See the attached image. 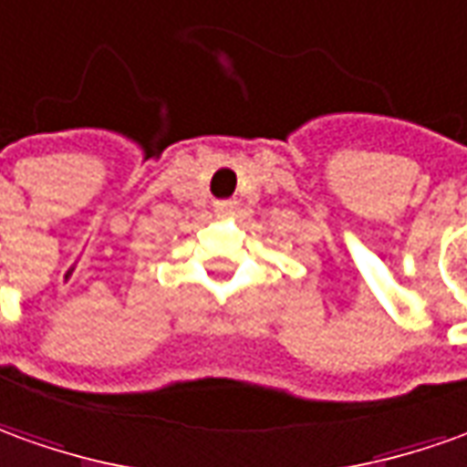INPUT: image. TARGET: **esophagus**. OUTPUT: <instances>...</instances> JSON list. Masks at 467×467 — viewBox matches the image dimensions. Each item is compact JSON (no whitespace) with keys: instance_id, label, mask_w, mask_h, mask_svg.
<instances>
[{"instance_id":"obj_1","label":"esophagus","mask_w":467,"mask_h":467,"mask_svg":"<svg viewBox=\"0 0 467 467\" xmlns=\"http://www.w3.org/2000/svg\"><path fill=\"white\" fill-rule=\"evenodd\" d=\"M236 202L234 201H221V202H215V213H228L231 208H234Z\"/></svg>"}]
</instances>
